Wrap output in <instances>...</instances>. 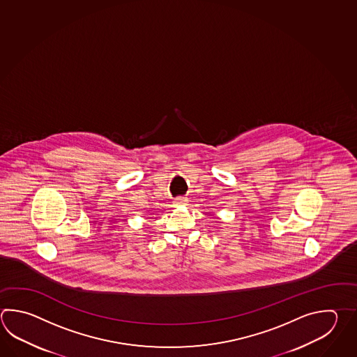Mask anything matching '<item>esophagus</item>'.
Here are the masks:
<instances>
[{
    "label": "esophagus",
    "instance_id": "34e87169",
    "mask_svg": "<svg viewBox=\"0 0 357 357\" xmlns=\"http://www.w3.org/2000/svg\"><path fill=\"white\" fill-rule=\"evenodd\" d=\"M174 204H176V206H179V204H187V198L185 197H176L174 199Z\"/></svg>",
    "mask_w": 357,
    "mask_h": 357
}]
</instances>
